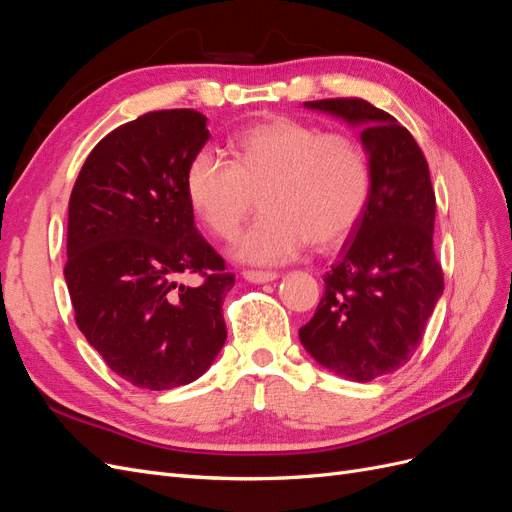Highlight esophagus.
I'll return each mask as SVG.
<instances>
[{
  "mask_svg": "<svg viewBox=\"0 0 512 512\" xmlns=\"http://www.w3.org/2000/svg\"><path fill=\"white\" fill-rule=\"evenodd\" d=\"M243 277L247 282H252V284H265V282H273V280H277V275L275 271H254V269H247V271H243Z\"/></svg>",
  "mask_w": 512,
  "mask_h": 512,
  "instance_id": "34e87169",
  "label": "esophagus"
}]
</instances>
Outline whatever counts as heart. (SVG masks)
Returning <instances> with one entry per match:
<instances>
[{"instance_id":"obj_1","label":"heart","mask_w":512,"mask_h":512,"mask_svg":"<svg viewBox=\"0 0 512 512\" xmlns=\"http://www.w3.org/2000/svg\"><path fill=\"white\" fill-rule=\"evenodd\" d=\"M228 149L230 162L198 151L183 188L196 220L218 239L237 235L258 194L262 213L237 241V258L275 265L297 256L307 241L339 243L363 218L371 162L356 136L275 117L241 130Z\"/></svg>"}]
</instances>
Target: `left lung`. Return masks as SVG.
I'll use <instances>...</instances> for the list:
<instances>
[{
    "label": "left lung",
    "mask_w": 512,
    "mask_h": 512,
    "mask_svg": "<svg viewBox=\"0 0 512 512\" xmlns=\"http://www.w3.org/2000/svg\"><path fill=\"white\" fill-rule=\"evenodd\" d=\"M305 106L363 128L371 196L299 339L322 367L367 382L412 359L444 290L433 252L436 194L421 147L393 115L363 98Z\"/></svg>",
    "instance_id": "obj_1"
}]
</instances>
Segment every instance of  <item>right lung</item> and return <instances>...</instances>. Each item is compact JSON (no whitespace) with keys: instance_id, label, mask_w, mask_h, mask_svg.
Returning a JSON list of instances; mask_svg holds the SVG:
<instances>
[{"instance_id":"add662e5","label":"right lung","mask_w":512,"mask_h":512,"mask_svg":"<svg viewBox=\"0 0 512 512\" xmlns=\"http://www.w3.org/2000/svg\"><path fill=\"white\" fill-rule=\"evenodd\" d=\"M207 141L194 108L145 113L91 149L70 194L74 320L117 376L149 391L194 382L226 342L235 275L196 230L183 188ZM185 274L201 284L181 285Z\"/></svg>"}]
</instances>
